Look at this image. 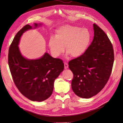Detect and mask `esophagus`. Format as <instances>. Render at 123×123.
Returning a JSON list of instances; mask_svg holds the SVG:
<instances>
[{"label":"esophagus","mask_w":123,"mask_h":123,"mask_svg":"<svg viewBox=\"0 0 123 123\" xmlns=\"http://www.w3.org/2000/svg\"><path fill=\"white\" fill-rule=\"evenodd\" d=\"M64 66H65V69H67L68 68V64L67 62L64 63Z\"/></svg>","instance_id":"1"}]
</instances>
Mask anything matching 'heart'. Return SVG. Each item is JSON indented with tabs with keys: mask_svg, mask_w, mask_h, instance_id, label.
Wrapping results in <instances>:
<instances>
[{
	"mask_svg": "<svg viewBox=\"0 0 123 123\" xmlns=\"http://www.w3.org/2000/svg\"><path fill=\"white\" fill-rule=\"evenodd\" d=\"M91 40V34L87 28L63 25L56 30L55 37L50 38L48 45L54 57L64 52L72 57H80L86 52Z\"/></svg>",
	"mask_w": 123,
	"mask_h": 123,
	"instance_id": "obj_1",
	"label": "heart"
}]
</instances>
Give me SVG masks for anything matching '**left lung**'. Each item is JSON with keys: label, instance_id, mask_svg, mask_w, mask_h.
Segmentation results:
<instances>
[{"label": "left lung", "instance_id": "8db88e82", "mask_svg": "<svg viewBox=\"0 0 123 123\" xmlns=\"http://www.w3.org/2000/svg\"><path fill=\"white\" fill-rule=\"evenodd\" d=\"M93 25L94 37L86 52L69 62L74 76L72 90L84 98L96 95L105 87L114 62L113 49L108 37L98 25Z\"/></svg>", "mask_w": 123, "mask_h": 123}]
</instances>
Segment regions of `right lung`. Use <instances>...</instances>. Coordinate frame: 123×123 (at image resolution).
<instances>
[{
    "mask_svg": "<svg viewBox=\"0 0 123 123\" xmlns=\"http://www.w3.org/2000/svg\"><path fill=\"white\" fill-rule=\"evenodd\" d=\"M42 24L27 25L18 32L9 50L8 63L14 82L21 93L32 101L42 102L51 95L54 82L64 69L62 60L47 52L37 59H30L22 55L19 42L23 33L37 28Z\"/></svg>",
    "mask_w": 123,
    "mask_h": 123,
    "instance_id": "1",
    "label": "right lung"
}]
</instances>
